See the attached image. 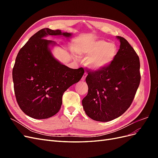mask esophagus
<instances>
[{"label": "esophagus", "instance_id": "1", "mask_svg": "<svg viewBox=\"0 0 158 158\" xmlns=\"http://www.w3.org/2000/svg\"><path fill=\"white\" fill-rule=\"evenodd\" d=\"M86 76H87V74L86 73H84L83 76H82V80L84 81L85 80V78H86Z\"/></svg>", "mask_w": 158, "mask_h": 158}]
</instances>
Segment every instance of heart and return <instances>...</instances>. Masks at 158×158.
<instances>
[{"label":"heart","instance_id":"1","mask_svg":"<svg viewBox=\"0 0 158 158\" xmlns=\"http://www.w3.org/2000/svg\"><path fill=\"white\" fill-rule=\"evenodd\" d=\"M118 51L116 44L105 40L84 42L78 49L80 56L87 57L85 61V66L94 71L108 68L115 60Z\"/></svg>","mask_w":158,"mask_h":158}]
</instances>
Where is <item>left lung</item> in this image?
Instances as JSON below:
<instances>
[{
	"mask_svg": "<svg viewBox=\"0 0 158 158\" xmlns=\"http://www.w3.org/2000/svg\"><path fill=\"white\" fill-rule=\"evenodd\" d=\"M115 60L108 68L89 72L85 78L88 92L82 99L87 115L107 122L125 113L133 101L140 82V60L128 42L121 36Z\"/></svg>",
	"mask_w": 158,
	"mask_h": 158,
	"instance_id": "1",
	"label": "left lung"
}]
</instances>
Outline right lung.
<instances>
[{"label":"right lung","mask_w":158,"mask_h":158,"mask_svg":"<svg viewBox=\"0 0 158 158\" xmlns=\"http://www.w3.org/2000/svg\"><path fill=\"white\" fill-rule=\"evenodd\" d=\"M49 35L69 40L73 33L49 28L37 31L18 52L12 70L18 106L26 114L36 119L58 113L64 92L78 82L84 73L82 68L70 69L55 58L51 47L59 45L46 40Z\"/></svg>","instance_id":"obj_1"}]
</instances>
